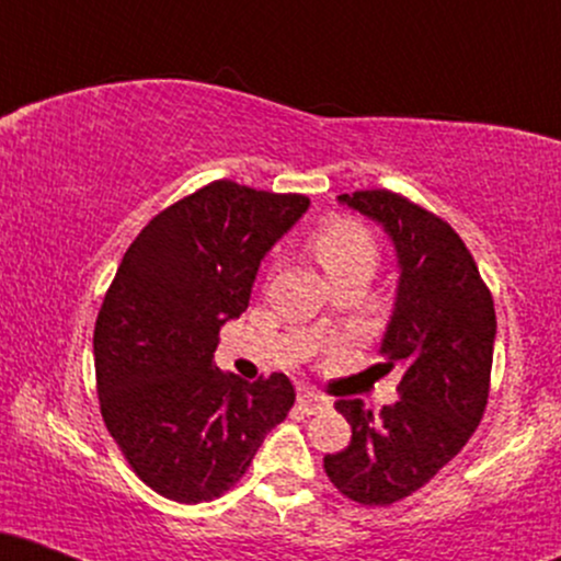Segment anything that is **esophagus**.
I'll list each match as a JSON object with an SVG mask.
<instances>
[{
	"label": "esophagus",
	"mask_w": 561,
	"mask_h": 561,
	"mask_svg": "<svg viewBox=\"0 0 561 561\" xmlns=\"http://www.w3.org/2000/svg\"><path fill=\"white\" fill-rule=\"evenodd\" d=\"M298 405H300V411H306V414H317V411L327 409L330 403H327V398L319 396V392L302 390L298 396Z\"/></svg>",
	"instance_id": "esophagus-1"
}]
</instances>
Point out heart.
Returning <instances> with one entry per match:
<instances>
[{"mask_svg":"<svg viewBox=\"0 0 561 561\" xmlns=\"http://www.w3.org/2000/svg\"><path fill=\"white\" fill-rule=\"evenodd\" d=\"M311 250L327 276L364 274L371 276L379 266V244L362 221L351 216H332L313 231Z\"/></svg>","mask_w":561,"mask_h":561,"instance_id":"b5f03b06","label":"heart"}]
</instances>
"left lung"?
<instances>
[{"label": "left lung", "instance_id": "1", "mask_svg": "<svg viewBox=\"0 0 561 561\" xmlns=\"http://www.w3.org/2000/svg\"><path fill=\"white\" fill-rule=\"evenodd\" d=\"M375 218L401 263L396 311L385 332L379 375L403 371L401 401L375 414L362 398L334 409L351 443L324 456L327 478L362 506L409 499L467 446L491 392L495 308L472 253L448 221L392 190L340 195Z\"/></svg>", "mask_w": 561, "mask_h": 561}]
</instances>
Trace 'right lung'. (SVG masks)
<instances>
[{"instance_id": "right-lung-1", "label": "right lung", "mask_w": 561, "mask_h": 561, "mask_svg": "<svg viewBox=\"0 0 561 561\" xmlns=\"http://www.w3.org/2000/svg\"><path fill=\"white\" fill-rule=\"evenodd\" d=\"M308 203L216 179L152 216L107 287L94 324L100 414L128 467L165 499L227 493L293 409L282 371L244 382L214 353L221 327L248 308L266 250Z\"/></svg>"}]
</instances>
